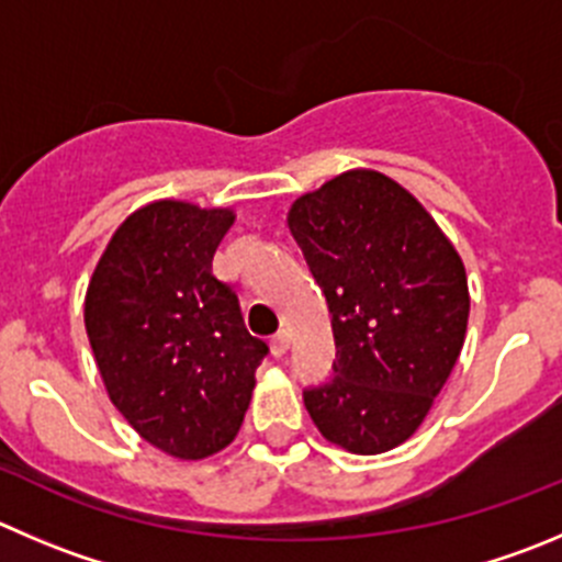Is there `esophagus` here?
Listing matches in <instances>:
<instances>
[{"label":"esophagus","instance_id":"34e87169","mask_svg":"<svg viewBox=\"0 0 562 562\" xmlns=\"http://www.w3.org/2000/svg\"><path fill=\"white\" fill-rule=\"evenodd\" d=\"M270 350L272 356H284V352L290 350V330H278L270 339Z\"/></svg>","mask_w":562,"mask_h":562}]
</instances>
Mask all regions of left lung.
I'll list each match as a JSON object with an SVG mask.
<instances>
[{
  "mask_svg": "<svg viewBox=\"0 0 562 562\" xmlns=\"http://www.w3.org/2000/svg\"><path fill=\"white\" fill-rule=\"evenodd\" d=\"M290 232L323 290L334 375L303 389L328 441L356 456L416 432L469 319L467 270L425 206L378 170H347L292 204Z\"/></svg>",
  "mask_w": 562,
  "mask_h": 562,
  "instance_id": "1",
  "label": "left lung"
}]
</instances>
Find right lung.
<instances>
[{
  "label": "right lung",
  "mask_w": 562,
  "mask_h": 562,
  "mask_svg": "<svg viewBox=\"0 0 562 562\" xmlns=\"http://www.w3.org/2000/svg\"><path fill=\"white\" fill-rule=\"evenodd\" d=\"M228 210L157 201L126 217L95 265L85 328L112 405L181 461L232 445L270 352L212 272Z\"/></svg>",
  "instance_id": "right-lung-1"
}]
</instances>
